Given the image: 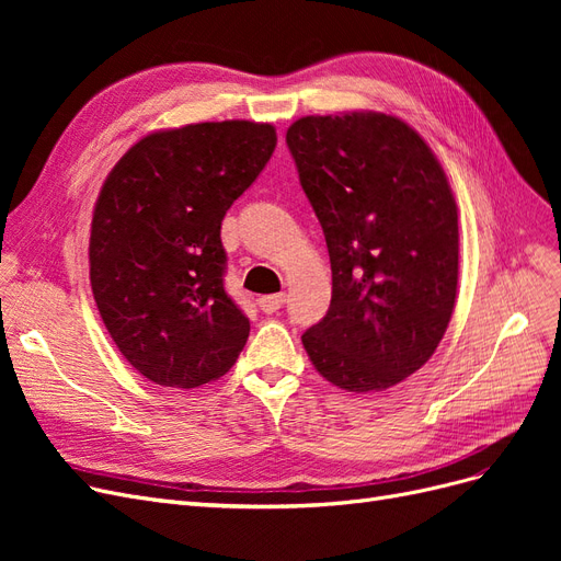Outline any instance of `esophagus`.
I'll list each match as a JSON object with an SVG mask.
<instances>
[{"label":"esophagus","instance_id":"obj_1","mask_svg":"<svg viewBox=\"0 0 561 561\" xmlns=\"http://www.w3.org/2000/svg\"><path fill=\"white\" fill-rule=\"evenodd\" d=\"M257 304H260V309H262L264 313H276L278 309H283L285 295H266V297H260Z\"/></svg>","mask_w":561,"mask_h":561}]
</instances>
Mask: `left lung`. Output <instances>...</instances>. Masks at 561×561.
Here are the masks:
<instances>
[{"label": "left lung", "mask_w": 561, "mask_h": 561, "mask_svg": "<svg viewBox=\"0 0 561 561\" xmlns=\"http://www.w3.org/2000/svg\"><path fill=\"white\" fill-rule=\"evenodd\" d=\"M325 233L332 301L301 334L330 383L369 393L426 365L451 320L458 210L443 165L398 116H304L287 128Z\"/></svg>", "instance_id": "obj_1"}]
</instances>
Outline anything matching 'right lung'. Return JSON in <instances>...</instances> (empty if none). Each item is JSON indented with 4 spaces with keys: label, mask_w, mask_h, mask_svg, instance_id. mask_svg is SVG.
<instances>
[{
    "label": "right lung",
    "mask_w": 561,
    "mask_h": 561,
    "mask_svg": "<svg viewBox=\"0 0 561 561\" xmlns=\"http://www.w3.org/2000/svg\"><path fill=\"white\" fill-rule=\"evenodd\" d=\"M276 128L206 122L151 133L118 159L91 222V287L124 358L159 386L227 375L250 320L225 290L222 219L264 171Z\"/></svg>",
    "instance_id": "obj_1"
}]
</instances>
